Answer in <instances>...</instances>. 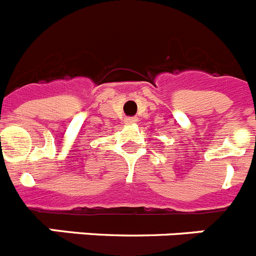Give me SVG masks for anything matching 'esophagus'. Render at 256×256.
<instances>
[{"instance_id": "34e87169", "label": "esophagus", "mask_w": 256, "mask_h": 256, "mask_svg": "<svg viewBox=\"0 0 256 256\" xmlns=\"http://www.w3.org/2000/svg\"><path fill=\"white\" fill-rule=\"evenodd\" d=\"M125 122L128 124V125H130V124H136L138 117H128V118L125 120Z\"/></svg>"}]
</instances>
